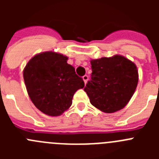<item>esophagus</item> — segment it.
<instances>
[{
    "instance_id": "1",
    "label": "esophagus",
    "mask_w": 159,
    "mask_h": 159,
    "mask_svg": "<svg viewBox=\"0 0 159 159\" xmlns=\"http://www.w3.org/2000/svg\"><path fill=\"white\" fill-rule=\"evenodd\" d=\"M83 80H84V84H87V82H88V75H84V76H83Z\"/></svg>"
}]
</instances>
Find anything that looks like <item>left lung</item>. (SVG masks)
<instances>
[{"mask_svg":"<svg viewBox=\"0 0 159 159\" xmlns=\"http://www.w3.org/2000/svg\"><path fill=\"white\" fill-rule=\"evenodd\" d=\"M91 64L92 80L84 88L91 103L105 113L123 109L137 88L135 64L120 55L92 60Z\"/></svg>","mask_w":159,"mask_h":159,"instance_id":"1","label":"left lung"}]
</instances>
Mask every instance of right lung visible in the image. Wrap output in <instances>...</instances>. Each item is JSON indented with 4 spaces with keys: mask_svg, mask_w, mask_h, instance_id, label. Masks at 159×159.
I'll use <instances>...</instances> for the list:
<instances>
[{
    "mask_svg": "<svg viewBox=\"0 0 159 159\" xmlns=\"http://www.w3.org/2000/svg\"><path fill=\"white\" fill-rule=\"evenodd\" d=\"M67 59L60 53L44 52L32 57L24 69L31 100L48 116L62 115L71 107L75 92L84 87L83 79L67 64Z\"/></svg>",
    "mask_w": 159,
    "mask_h": 159,
    "instance_id": "right-lung-1",
    "label": "right lung"
}]
</instances>
